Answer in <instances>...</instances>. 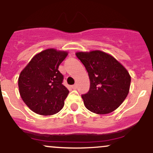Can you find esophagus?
<instances>
[{"label":"esophagus","instance_id":"1","mask_svg":"<svg viewBox=\"0 0 153 153\" xmlns=\"http://www.w3.org/2000/svg\"><path fill=\"white\" fill-rule=\"evenodd\" d=\"M72 88H73V89H76L77 88V84H75V85H72Z\"/></svg>","mask_w":153,"mask_h":153}]
</instances>
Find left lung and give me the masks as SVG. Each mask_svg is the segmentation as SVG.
Instances as JSON below:
<instances>
[{
  "mask_svg": "<svg viewBox=\"0 0 153 153\" xmlns=\"http://www.w3.org/2000/svg\"><path fill=\"white\" fill-rule=\"evenodd\" d=\"M90 79V89L82 99L87 109L106 114L117 109L127 98L131 76L113 56L100 50L78 52Z\"/></svg>",
  "mask_w": 153,
  "mask_h": 153,
  "instance_id": "obj_1",
  "label": "left lung"
}]
</instances>
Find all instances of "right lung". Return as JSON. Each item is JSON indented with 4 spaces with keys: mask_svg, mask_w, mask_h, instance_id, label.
Returning <instances> with one entry per match:
<instances>
[{
    "mask_svg": "<svg viewBox=\"0 0 153 153\" xmlns=\"http://www.w3.org/2000/svg\"><path fill=\"white\" fill-rule=\"evenodd\" d=\"M68 52L47 49L36 54L19 75V94L34 113L49 116L63 108L69 91L62 85L63 75L59 65Z\"/></svg>",
    "mask_w": 153,
    "mask_h": 153,
    "instance_id": "add662e5",
    "label": "right lung"
}]
</instances>
